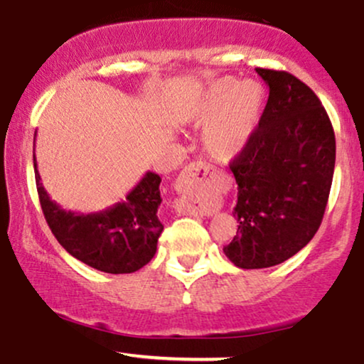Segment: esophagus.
Masks as SVG:
<instances>
[{"label": "esophagus", "instance_id": "1", "mask_svg": "<svg viewBox=\"0 0 364 364\" xmlns=\"http://www.w3.org/2000/svg\"><path fill=\"white\" fill-rule=\"evenodd\" d=\"M208 173H210V166L203 164V162H191L179 174L178 186L181 190H200L203 186V183H205ZM190 212L191 214H198L196 208H191Z\"/></svg>", "mask_w": 364, "mask_h": 364}]
</instances>
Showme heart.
Returning <instances> with one entry per match:
<instances>
[{"label": "heart", "mask_w": 364, "mask_h": 364, "mask_svg": "<svg viewBox=\"0 0 364 364\" xmlns=\"http://www.w3.org/2000/svg\"><path fill=\"white\" fill-rule=\"evenodd\" d=\"M263 104L265 92L258 82L220 78L196 95L188 107L186 121L195 128H205L202 145L207 156L231 161L252 140Z\"/></svg>", "instance_id": "heart-1"}]
</instances>
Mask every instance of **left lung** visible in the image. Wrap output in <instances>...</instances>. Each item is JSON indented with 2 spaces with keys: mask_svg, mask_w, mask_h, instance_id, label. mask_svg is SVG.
I'll return each instance as SVG.
<instances>
[{
  "mask_svg": "<svg viewBox=\"0 0 364 364\" xmlns=\"http://www.w3.org/2000/svg\"><path fill=\"white\" fill-rule=\"evenodd\" d=\"M269 101L243 152L231 162L237 183V232L224 248L240 269H267L294 257L323 219L336 168V135L306 83L257 68Z\"/></svg>",
  "mask_w": 364,
  "mask_h": 364,
  "instance_id": "1",
  "label": "left lung"
}]
</instances>
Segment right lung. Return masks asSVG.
<instances>
[{"label":"right lung","instance_id":"obj_1","mask_svg":"<svg viewBox=\"0 0 364 364\" xmlns=\"http://www.w3.org/2000/svg\"><path fill=\"white\" fill-rule=\"evenodd\" d=\"M36 141V136H34ZM37 193L49 229L72 257L106 274H132L152 260L164 225L157 215L161 176L144 174L127 200L106 210L83 214L65 210L49 198L41 183L34 154Z\"/></svg>","mask_w":364,"mask_h":364}]
</instances>
